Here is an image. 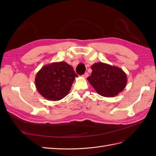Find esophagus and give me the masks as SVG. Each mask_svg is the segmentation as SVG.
<instances>
[{
  "label": "esophagus",
  "instance_id": "esophagus-1",
  "mask_svg": "<svg viewBox=\"0 0 156 156\" xmlns=\"http://www.w3.org/2000/svg\"><path fill=\"white\" fill-rule=\"evenodd\" d=\"M89 76V74H88V73H86L85 74H84L83 76H82L83 77V78H86L87 76Z\"/></svg>",
  "mask_w": 156,
  "mask_h": 156
}]
</instances>
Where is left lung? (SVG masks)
<instances>
[{
    "instance_id": "8db88e82",
    "label": "left lung",
    "mask_w": 156,
    "mask_h": 156,
    "mask_svg": "<svg viewBox=\"0 0 156 156\" xmlns=\"http://www.w3.org/2000/svg\"><path fill=\"white\" fill-rule=\"evenodd\" d=\"M91 69V75L87 80L99 95L113 97L126 87L127 75L122 69L102 62L94 63Z\"/></svg>"
}]
</instances>
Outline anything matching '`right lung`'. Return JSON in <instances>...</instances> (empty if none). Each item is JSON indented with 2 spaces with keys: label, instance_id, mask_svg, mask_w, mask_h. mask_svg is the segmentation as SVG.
I'll return each mask as SVG.
<instances>
[{
  "label": "right lung",
  "instance_id": "right-lung-1",
  "mask_svg": "<svg viewBox=\"0 0 156 156\" xmlns=\"http://www.w3.org/2000/svg\"><path fill=\"white\" fill-rule=\"evenodd\" d=\"M73 66L66 62L44 65L37 73L34 82L37 90L49 101H59L68 95L75 78Z\"/></svg>",
  "mask_w": 156,
  "mask_h": 156
}]
</instances>
